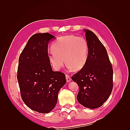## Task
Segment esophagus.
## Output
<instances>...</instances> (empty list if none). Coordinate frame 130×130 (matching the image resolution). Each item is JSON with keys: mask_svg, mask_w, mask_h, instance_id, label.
I'll use <instances>...</instances> for the list:
<instances>
[{"mask_svg": "<svg viewBox=\"0 0 130 130\" xmlns=\"http://www.w3.org/2000/svg\"><path fill=\"white\" fill-rule=\"evenodd\" d=\"M66 79H67V82H69L71 81V77H70L69 75L66 74Z\"/></svg>", "mask_w": 130, "mask_h": 130, "instance_id": "1", "label": "esophagus"}]
</instances>
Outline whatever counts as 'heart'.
<instances>
[{"label":"heart","mask_w":130,"mask_h":130,"mask_svg":"<svg viewBox=\"0 0 130 130\" xmlns=\"http://www.w3.org/2000/svg\"><path fill=\"white\" fill-rule=\"evenodd\" d=\"M52 50L48 58L55 69L60 70L66 61L70 68L78 70L84 67L87 62L89 47L84 37L67 35L58 37L53 43Z\"/></svg>","instance_id":"b5f03b06"}]
</instances>
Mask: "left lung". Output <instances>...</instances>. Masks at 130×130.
<instances>
[{"instance_id": "1", "label": "left lung", "mask_w": 130, "mask_h": 130, "mask_svg": "<svg viewBox=\"0 0 130 130\" xmlns=\"http://www.w3.org/2000/svg\"><path fill=\"white\" fill-rule=\"evenodd\" d=\"M89 50L87 62L72 76L79 87L77 99L85 107H100L107 100L113 87L112 66L107 50L96 35L85 30Z\"/></svg>"}]
</instances>
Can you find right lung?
<instances>
[{"label": "right lung", "mask_w": 130, "mask_h": 130, "mask_svg": "<svg viewBox=\"0 0 130 130\" xmlns=\"http://www.w3.org/2000/svg\"><path fill=\"white\" fill-rule=\"evenodd\" d=\"M48 32L33 35L19 58L17 80L22 99L31 109L41 113L55 107L58 93L66 82L64 73L54 72L48 58Z\"/></svg>", "instance_id": "add662e5"}]
</instances>
